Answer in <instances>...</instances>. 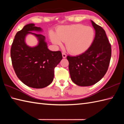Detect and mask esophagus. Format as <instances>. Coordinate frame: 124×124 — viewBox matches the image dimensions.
Segmentation results:
<instances>
[{
	"instance_id": "1",
	"label": "esophagus",
	"mask_w": 124,
	"mask_h": 124,
	"mask_svg": "<svg viewBox=\"0 0 124 124\" xmlns=\"http://www.w3.org/2000/svg\"><path fill=\"white\" fill-rule=\"evenodd\" d=\"M62 57L63 58H66L67 57L66 54H65L64 53H62Z\"/></svg>"
}]
</instances>
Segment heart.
<instances>
[{
    "mask_svg": "<svg viewBox=\"0 0 124 124\" xmlns=\"http://www.w3.org/2000/svg\"><path fill=\"white\" fill-rule=\"evenodd\" d=\"M94 36L93 28L81 24L61 26L57 29L56 34L53 32L50 34L53 44L61 46L65 41L68 51L74 55L86 52L93 43Z\"/></svg>",
    "mask_w": 124,
    "mask_h": 124,
    "instance_id": "obj_1",
    "label": "heart"
}]
</instances>
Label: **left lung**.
Segmentation results:
<instances>
[{
    "instance_id": "left-lung-1",
    "label": "left lung",
    "mask_w": 124,
    "mask_h": 124,
    "mask_svg": "<svg viewBox=\"0 0 124 124\" xmlns=\"http://www.w3.org/2000/svg\"><path fill=\"white\" fill-rule=\"evenodd\" d=\"M95 35L91 47L76 56H67L72 81L79 86L94 85L104 77L111 56V45L104 30L91 20Z\"/></svg>"
}]
</instances>
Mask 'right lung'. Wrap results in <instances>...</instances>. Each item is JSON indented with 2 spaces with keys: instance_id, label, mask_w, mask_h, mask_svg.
Here are the masks:
<instances>
[{
  "instance_id": "right-lung-1",
  "label": "right lung",
  "mask_w": 124,
  "mask_h": 124,
  "mask_svg": "<svg viewBox=\"0 0 124 124\" xmlns=\"http://www.w3.org/2000/svg\"><path fill=\"white\" fill-rule=\"evenodd\" d=\"M32 31L41 32L43 29L30 23L18 31L12 45L10 56L18 79L30 87L42 88L53 80L54 69L62 59V55L60 51H50L45 37ZM29 34L38 38L37 46L30 47L27 45L25 37Z\"/></svg>"
}]
</instances>
